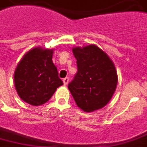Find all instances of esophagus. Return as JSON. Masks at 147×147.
<instances>
[{
    "mask_svg": "<svg viewBox=\"0 0 147 147\" xmlns=\"http://www.w3.org/2000/svg\"><path fill=\"white\" fill-rule=\"evenodd\" d=\"M69 82V78H65L63 79V82H64V85H65V86L68 85Z\"/></svg>",
    "mask_w": 147,
    "mask_h": 147,
    "instance_id": "34e87169",
    "label": "esophagus"
}]
</instances>
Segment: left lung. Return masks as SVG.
Here are the masks:
<instances>
[{"instance_id": "8db88e82", "label": "left lung", "mask_w": 147, "mask_h": 147, "mask_svg": "<svg viewBox=\"0 0 147 147\" xmlns=\"http://www.w3.org/2000/svg\"><path fill=\"white\" fill-rule=\"evenodd\" d=\"M78 73L68 85L78 108L91 113L103 108L116 90L118 77L115 65L94 44L73 48Z\"/></svg>"}]
</instances>
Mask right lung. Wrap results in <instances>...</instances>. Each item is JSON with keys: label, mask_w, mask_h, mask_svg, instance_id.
<instances>
[{"label": "right lung", "mask_w": 147, "mask_h": 147, "mask_svg": "<svg viewBox=\"0 0 147 147\" xmlns=\"http://www.w3.org/2000/svg\"><path fill=\"white\" fill-rule=\"evenodd\" d=\"M53 49L35 47L21 59L14 71L17 93L24 102L39 106L48 102L63 85L53 62Z\"/></svg>", "instance_id": "1"}]
</instances>
